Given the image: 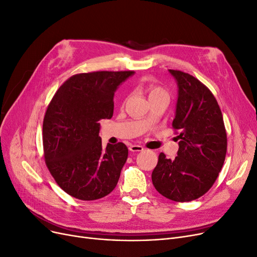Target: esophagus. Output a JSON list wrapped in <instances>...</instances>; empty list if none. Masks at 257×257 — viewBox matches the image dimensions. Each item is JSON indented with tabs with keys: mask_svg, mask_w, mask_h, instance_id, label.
Masks as SVG:
<instances>
[{
	"mask_svg": "<svg viewBox=\"0 0 257 257\" xmlns=\"http://www.w3.org/2000/svg\"><path fill=\"white\" fill-rule=\"evenodd\" d=\"M129 150L131 151V153H139V151H143L144 148L141 145H130Z\"/></svg>",
	"mask_w": 257,
	"mask_h": 257,
	"instance_id": "34e87169",
	"label": "esophagus"
}]
</instances>
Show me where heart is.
Returning <instances> with one entry per match:
<instances>
[{
	"label": "heart",
	"instance_id": "b5f03b06",
	"mask_svg": "<svg viewBox=\"0 0 257 257\" xmlns=\"http://www.w3.org/2000/svg\"><path fill=\"white\" fill-rule=\"evenodd\" d=\"M156 95H167V92L161 87L158 85H150L149 87V97L156 96ZM168 96V95H167Z\"/></svg>",
	"mask_w": 257,
	"mask_h": 257
}]
</instances>
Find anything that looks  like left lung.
Listing matches in <instances>:
<instances>
[{
	"label": "left lung",
	"instance_id": "obj_1",
	"mask_svg": "<svg viewBox=\"0 0 257 257\" xmlns=\"http://www.w3.org/2000/svg\"><path fill=\"white\" fill-rule=\"evenodd\" d=\"M178 84L173 127L179 131L178 156L161 153L151 179L167 199L187 202L203 196L215 183L224 163L226 132L213 93L194 76L169 70Z\"/></svg>",
	"mask_w": 257,
	"mask_h": 257
}]
</instances>
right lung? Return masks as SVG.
Segmentation results:
<instances>
[{"mask_svg": "<svg viewBox=\"0 0 257 257\" xmlns=\"http://www.w3.org/2000/svg\"><path fill=\"white\" fill-rule=\"evenodd\" d=\"M134 71L73 75L57 90L43 119L45 164L63 191L91 201L115 188L128 158L123 143L101 146L100 119L111 118L114 92Z\"/></svg>", "mask_w": 257, "mask_h": 257, "instance_id": "obj_1", "label": "right lung"}]
</instances>
